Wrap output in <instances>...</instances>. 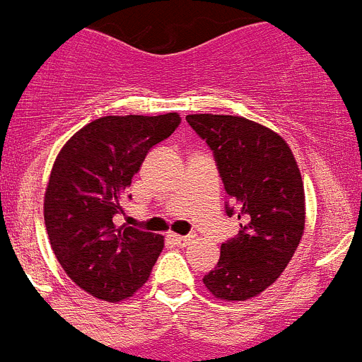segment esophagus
<instances>
[{"instance_id":"1","label":"esophagus","mask_w":362,"mask_h":362,"mask_svg":"<svg viewBox=\"0 0 362 362\" xmlns=\"http://www.w3.org/2000/svg\"><path fill=\"white\" fill-rule=\"evenodd\" d=\"M169 238H171V241L175 243V245H178V247H187V245L193 241L191 235H176V233H171Z\"/></svg>"}]
</instances>
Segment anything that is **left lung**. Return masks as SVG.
<instances>
[{
    "label": "left lung",
    "instance_id": "left-lung-1",
    "mask_svg": "<svg viewBox=\"0 0 362 362\" xmlns=\"http://www.w3.org/2000/svg\"><path fill=\"white\" fill-rule=\"evenodd\" d=\"M186 119L214 151L232 202L226 214H238L241 226L221 245L206 289L226 302L250 300L281 276L302 241L305 193L298 163L285 139L256 121L221 114Z\"/></svg>",
    "mask_w": 362,
    "mask_h": 362
}]
</instances>
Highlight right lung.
<instances>
[{
	"mask_svg": "<svg viewBox=\"0 0 362 362\" xmlns=\"http://www.w3.org/2000/svg\"><path fill=\"white\" fill-rule=\"evenodd\" d=\"M180 115H105L60 148L44 197L54 256L83 291L105 302L134 296L151 276L163 235L114 223L145 156Z\"/></svg>",
	"mask_w": 362,
	"mask_h": 362,
	"instance_id": "obj_1",
	"label": "right lung"
}]
</instances>
